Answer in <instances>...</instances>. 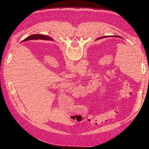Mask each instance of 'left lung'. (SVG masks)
Wrapping results in <instances>:
<instances>
[{"instance_id": "left-lung-1", "label": "left lung", "mask_w": 149, "mask_h": 149, "mask_svg": "<svg viewBox=\"0 0 149 149\" xmlns=\"http://www.w3.org/2000/svg\"><path fill=\"white\" fill-rule=\"evenodd\" d=\"M110 36H103V37H102V38H99V39H101V38H107V37H110ZM117 37H118V38H121L120 36H117Z\"/></svg>"}]
</instances>
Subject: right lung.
<instances>
[{
    "mask_svg": "<svg viewBox=\"0 0 149 149\" xmlns=\"http://www.w3.org/2000/svg\"><path fill=\"white\" fill-rule=\"evenodd\" d=\"M33 37H35V38H36V37H38V39H44V40H52V39L48 36H45V35H31L30 36H29L28 38H29L31 39V38H33ZM27 38L25 39L24 40H27Z\"/></svg>",
    "mask_w": 149,
    "mask_h": 149,
    "instance_id": "1",
    "label": "right lung"
}]
</instances>
